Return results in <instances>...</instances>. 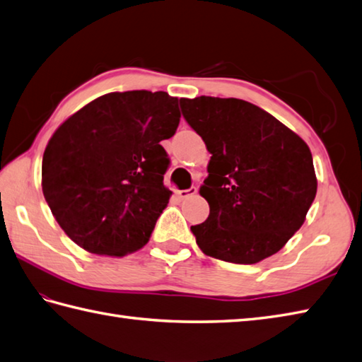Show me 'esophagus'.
Returning <instances> with one entry per match:
<instances>
[{
	"label": "esophagus",
	"mask_w": 362,
	"mask_h": 362,
	"mask_svg": "<svg viewBox=\"0 0 362 362\" xmlns=\"http://www.w3.org/2000/svg\"><path fill=\"white\" fill-rule=\"evenodd\" d=\"M196 193H197V188L196 187H191L188 189H177L175 191V194H177V197H179V199H187V197L193 196Z\"/></svg>",
	"instance_id": "34e87169"
}]
</instances>
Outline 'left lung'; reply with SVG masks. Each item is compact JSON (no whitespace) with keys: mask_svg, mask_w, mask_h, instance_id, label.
I'll list each match as a JSON object with an SVG mask.
<instances>
[{"mask_svg":"<svg viewBox=\"0 0 362 362\" xmlns=\"http://www.w3.org/2000/svg\"><path fill=\"white\" fill-rule=\"evenodd\" d=\"M180 107L211 153L199 189L210 214L191 226L199 249L236 264L274 255L303 226L316 197L308 144L243 99L182 98Z\"/></svg>","mask_w":362,"mask_h":362,"instance_id":"1","label":"left lung"}]
</instances>
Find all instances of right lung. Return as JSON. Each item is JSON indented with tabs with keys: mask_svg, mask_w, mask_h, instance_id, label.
I'll return each instance as SVG.
<instances>
[{
	"mask_svg": "<svg viewBox=\"0 0 362 362\" xmlns=\"http://www.w3.org/2000/svg\"><path fill=\"white\" fill-rule=\"evenodd\" d=\"M179 122V99L134 90L99 96L59 126L43 153L42 189L71 241L109 257L148 244L173 194L160 143Z\"/></svg>",
	"mask_w": 362,
	"mask_h": 362,
	"instance_id": "add662e5",
	"label": "right lung"
}]
</instances>
